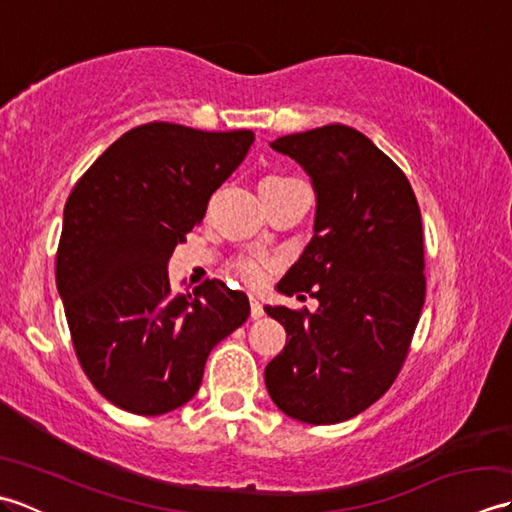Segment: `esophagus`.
<instances>
[{"mask_svg": "<svg viewBox=\"0 0 512 512\" xmlns=\"http://www.w3.org/2000/svg\"><path fill=\"white\" fill-rule=\"evenodd\" d=\"M248 301H250V317H253V319L264 317V306H262V301H259V297L250 295Z\"/></svg>", "mask_w": 512, "mask_h": 512, "instance_id": "34e87169", "label": "esophagus"}]
</instances>
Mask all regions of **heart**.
<instances>
[{
    "mask_svg": "<svg viewBox=\"0 0 512 512\" xmlns=\"http://www.w3.org/2000/svg\"><path fill=\"white\" fill-rule=\"evenodd\" d=\"M295 178H288V176H277V173H273V176H266L262 180V184H259V191H266V189H277V187H284V184L292 182ZM233 273L237 277H242L246 284L250 286H262L266 281V266L262 262H257V259H250V257H237L233 259Z\"/></svg>",
    "mask_w": 512,
    "mask_h": 512,
    "instance_id": "heart-1",
    "label": "heart"
}]
</instances>
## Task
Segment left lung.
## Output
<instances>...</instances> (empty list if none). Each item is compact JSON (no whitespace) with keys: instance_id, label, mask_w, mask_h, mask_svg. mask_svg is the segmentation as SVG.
<instances>
[{"instance_id":"1","label":"left lung","mask_w":512,"mask_h":512,"mask_svg":"<svg viewBox=\"0 0 512 512\" xmlns=\"http://www.w3.org/2000/svg\"><path fill=\"white\" fill-rule=\"evenodd\" d=\"M270 147L295 158L317 191L314 237L277 288L308 292L319 308L266 306L288 334L266 389L286 416L336 424L374 405L407 358L427 290L418 200L396 162L352 127Z\"/></svg>"}]
</instances>
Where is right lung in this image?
<instances>
[{
  "instance_id": "1",
  "label": "right lung",
  "mask_w": 512,
  "mask_h": 512,
  "mask_svg": "<svg viewBox=\"0 0 512 512\" xmlns=\"http://www.w3.org/2000/svg\"><path fill=\"white\" fill-rule=\"evenodd\" d=\"M255 134L173 123L129 129L74 184L63 209L57 288L72 345L103 398L136 416L182 407L248 297L222 279L173 292L167 262L242 165Z\"/></svg>"
}]
</instances>
